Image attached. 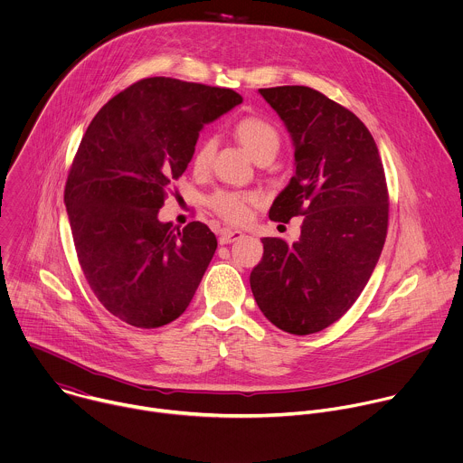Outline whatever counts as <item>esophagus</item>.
I'll list each match as a JSON object with an SVG mask.
<instances>
[{"mask_svg": "<svg viewBox=\"0 0 463 463\" xmlns=\"http://www.w3.org/2000/svg\"><path fill=\"white\" fill-rule=\"evenodd\" d=\"M243 238V232L241 231H232V229H223L220 232V245H229V243H234L238 240Z\"/></svg>", "mask_w": 463, "mask_h": 463, "instance_id": "obj_1", "label": "esophagus"}]
</instances>
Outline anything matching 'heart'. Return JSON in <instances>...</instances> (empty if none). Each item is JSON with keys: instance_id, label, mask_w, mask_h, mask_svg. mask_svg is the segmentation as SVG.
<instances>
[{"instance_id": "b5f03b06", "label": "heart", "mask_w": 463, "mask_h": 463, "mask_svg": "<svg viewBox=\"0 0 463 463\" xmlns=\"http://www.w3.org/2000/svg\"><path fill=\"white\" fill-rule=\"evenodd\" d=\"M234 136L254 162L272 160L281 145V137L276 127L258 116L241 118L234 125ZM214 148H216V141L213 137H207L198 145L193 156L194 171L198 173L207 171L213 160ZM207 203L216 216H220L227 223L240 225L247 222L250 207L258 203V196L254 193H241V191H218L209 198Z\"/></svg>"}]
</instances>
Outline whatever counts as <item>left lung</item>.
<instances>
[{
    "label": "left lung",
    "instance_id": "left-lung-1",
    "mask_svg": "<svg viewBox=\"0 0 463 463\" xmlns=\"http://www.w3.org/2000/svg\"><path fill=\"white\" fill-rule=\"evenodd\" d=\"M294 145V176L269 218L303 216L294 243L263 238L250 272L260 311L278 329L305 336L338 322L367 285L389 223L378 146L349 109L303 85L260 89Z\"/></svg>",
    "mask_w": 463,
    "mask_h": 463
}]
</instances>
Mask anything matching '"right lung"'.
Returning a JSON list of instances; mask_svg holds the SVG:
<instances>
[{"instance_id": "obj_1", "label": "right lung", "mask_w": 463, "mask_h": 463, "mask_svg": "<svg viewBox=\"0 0 463 463\" xmlns=\"http://www.w3.org/2000/svg\"><path fill=\"white\" fill-rule=\"evenodd\" d=\"M241 103L232 89L145 78L94 116L72 160L65 205L81 270L105 309L156 329L189 307L218 247L200 222L162 223L205 123Z\"/></svg>"}]
</instances>
